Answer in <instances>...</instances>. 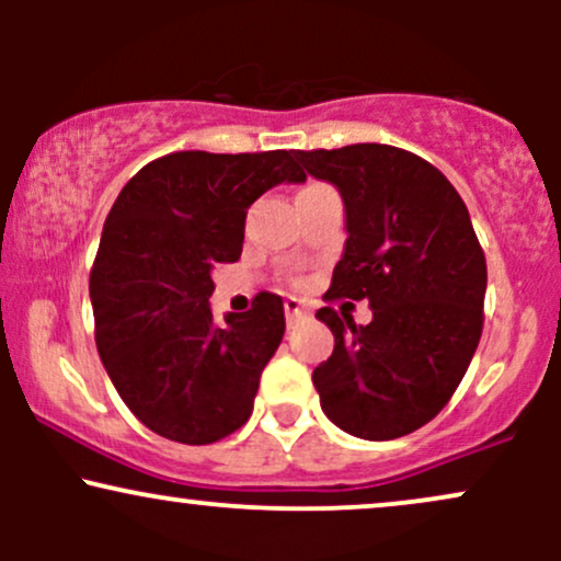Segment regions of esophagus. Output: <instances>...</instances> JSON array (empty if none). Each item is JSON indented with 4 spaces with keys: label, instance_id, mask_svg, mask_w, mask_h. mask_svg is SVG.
I'll return each instance as SVG.
<instances>
[{
    "label": "esophagus",
    "instance_id": "obj_1",
    "mask_svg": "<svg viewBox=\"0 0 561 561\" xmlns=\"http://www.w3.org/2000/svg\"><path fill=\"white\" fill-rule=\"evenodd\" d=\"M285 313H287V327H295V324H298V319L306 317V308H302L300 300L287 298L285 300Z\"/></svg>",
    "mask_w": 561,
    "mask_h": 561
}]
</instances>
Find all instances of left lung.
Segmentation results:
<instances>
[{"instance_id": "obj_1", "label": "left lung", "mask_w": 561, "mask_h": 561, "mask_svg": "<svg viewBox=\"0 0 561 561\" xmlns=\"http://www.w3.org/2000/svg\"><path fill=\"white\" fill-rule=\"evenodd\" d=\"M345 203L347 240L324 300H369V324L317 317L334 351L313 369L321 409L345 433L392 440L435 420L482 334L488 266L469 210L433 163L392 145L295 150Z\"/></svg>"}]
</instances>
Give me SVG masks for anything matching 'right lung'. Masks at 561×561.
<instances>
[{"label": "right lung", "instance_id": "obj_1", "mask_svg": "<svg viewBox=\"0 0 561 561\" xmlns=\"http://www.w3.org/2000/svg\"><path fill=\"white\" fill-rule=\"evenodd\" d=\"M302 179L293 150H184L147 163L121 190L89 274L94 340L118 396L152 433L205 446L253 414L285 306L259 293L250 311L218 324L210 272L242 255L250 205Z\"/></svg>", "mask_w": 561, "mask_h": 561}]
</instances>
